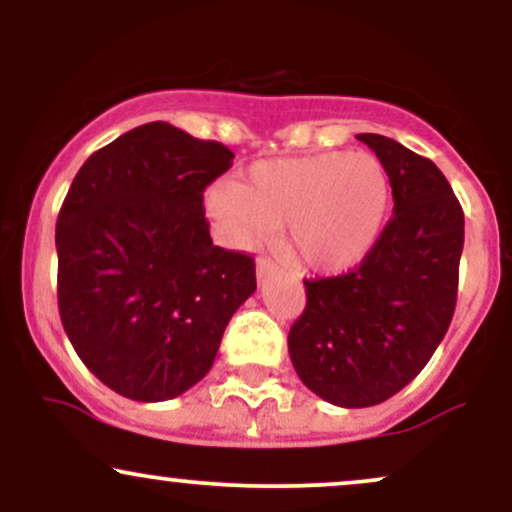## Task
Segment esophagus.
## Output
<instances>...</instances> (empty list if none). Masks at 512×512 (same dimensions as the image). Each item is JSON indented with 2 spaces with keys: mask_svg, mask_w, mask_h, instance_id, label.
<instances>
[{
  "mask_svg": "<svg viewBox=\"0 0 512 512\" xmlns=\"http://www.w3.org/2000/svg\"><path fill=\"white\" fill-rule=\"evenodd\" d=\"M272 272H276V262L272 257H257V279H264V276H269Z\"/></svg>",
  "mask_w": 512,
  "mask_h": 512,
  "instance_id": "obj_1",
  "label": "esophagus"
}]
</instances>
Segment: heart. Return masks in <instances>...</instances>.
<instances>
[{
    "instance_id": "obj_1",
    "label": "heart",
    "mask_w": 512,
    "mask_h": 512,
    "mask_svg": "<svg viewBox=\"0 0 512 512\" xmlns=\"http://www.w3.org/2000/svg\"><path fill=\"white\" fill-rule=\"evenodd\" d=\"M392 187L366 151L255 163L238 185L209 192L207 209L240 245L284 226V248L301 267L337 274L368 257L385 231Z\"/></svg>"
}]
</instances>
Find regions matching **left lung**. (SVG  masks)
<instances>
[{"label":"left lung","instance_id":"left-lung-1","mask_svg":"<svg viewBox=\"0 0 512 512\" xmlns=\"http://www.w3.org/2000/svg\"><path fill=\"white\" fill-rule=\"evenodd\" d=\"M392 187V219L351 272L305 279V310L289 332L298 378L325 402L373 407L431 361L457 303L464 214L428 158L383 134H358Z\"/></svg>","mask_w":512,"mask_h":512}]
</instances>
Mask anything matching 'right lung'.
I'll use <instances>...</instances> for the list:
<instances>
[{"mask_svg": "<svg viewBox=\"0 0 512 512\" xmlns=\"http://www.w3.org/2000/svg\"><path fill=\"white\" fill-rule=\"evenodd\" d=\"M233 151L149 122L86 158L57 216V305L84 366L134 402H166L214 363L255 293V260L211 243L204 190Z\"/></svg>", "mask_w": 512, "mask_h": 512, "instance_id": "1", "label": "right lung"}]
</instances>
